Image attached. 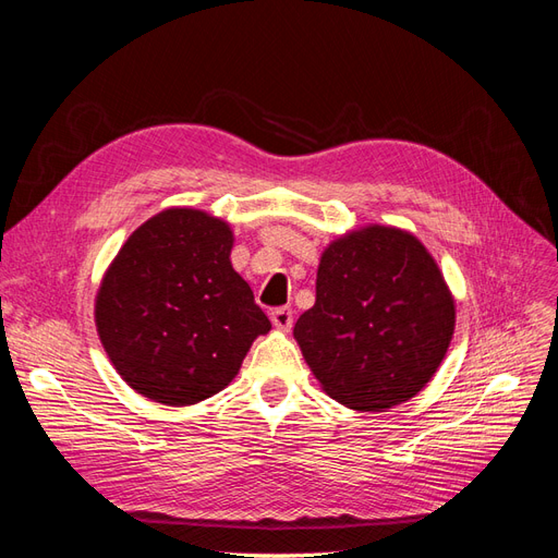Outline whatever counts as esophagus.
Segmentation results:
<instances>
[{
  "label": "esophagus",
  "mask_w": 558,
  "mask_h": 558,
  "mask_svg": "<svg viewBox=\"0 0 558 558\" xmlns=\"http://www.w3.org/2000/svg\"><path fill=\"white\" fill-rule=\"evenodd\" d=\"M269 318H272V326L281 332H289L291 326H293V312L289 307H279L275 310L272 314H269Z\"/></svg>",
  "instance_id": "1"
}]
</instances>
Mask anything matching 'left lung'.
Listing matches in <instances>:
<instances>
[{"label":"left lung","instance_id":"1","mask_svg":"<svg viewBox=\"0 0 558 558\" xmlns=\"http://www.w3.org/2000/svg\"><path fill=\"white\" fill-rule=\"evenodd\" d=\"M453 326V298L428 248L408 230L365 226L320 253L316 302L293 335L332 400L384 412L430 381Z\"/></svg>","mask_w":558,"mask_h":558}]
</instances>
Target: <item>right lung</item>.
<instances>
[{
  "mask_svg": "<svg viewBox=\"0 0 558 558\" xmlns=\"http://www.w3.org/2000/svg\"><path fill=\"white\" fill-rule=\"evenodd\" d=\"M232 230L172 207L134 230L105 272L95 326L128 386L172 408L195 404L240 373L272 324L230 263Z\"/></svg>",
  "mask_w": 558,
  "mask_h": 558,
  "instance_id": "right-lung-1",
  "label": "right lung"
}]
</instances>
